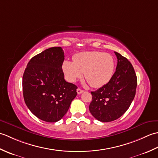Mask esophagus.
Masks as SVG:
<instances>
[{"instance_id": "obj_1", "label": "esophagus", "mask_w": 158, "mask_h": 158, "mask_svg": "<svg viewBox=\"0 0 158 158\" xmlns=\"http://www.w3.org/2000/svg\"><path fill=\"white\" fill-rule=\"evenodd\" d=\"M77 94H81V93L83 92V90H82L81 89H80V88H78L77 89Z\"/></svg>"}]
</instances>
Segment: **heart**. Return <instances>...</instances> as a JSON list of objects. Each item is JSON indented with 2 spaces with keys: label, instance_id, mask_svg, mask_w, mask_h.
Instances as JSON below:
<instances>
[{
  "label": "heart",
  "instance_id": "obj_1",
  "mask_svg": "<svg viewBox=\"0 0 158 158\" xmlns=\"http://www.w3.org/2000/svg\"><path fill=\"white\" fill-rule=\"evenodd\" d=\"M115 66V59L109 53L91 51L77 53L73 57V62L64 60L62 69L69 82H75L83 73L90 85L100 88L111 79Z\"/></svg>",
  "mask_w": 158,
  "mask_h": 158
}]
</instances>
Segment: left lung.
<instances>
[{
    "mask_svg": "<svg viewBox=\"0 0 158 158\" xmlns=\"http://www.w3.org/2000/svg\"><path fill=\"white\" fill-rule=\"evenodd\" d=\"M115 53L117 64L111 79L98 89L91 92L89 111L102 122L119 118L128 109L136 94L137 78L132 64L120 53Z\"/></svg>",
    "mask_w": 158,
    "mask_h": 158,
    "instance_id": "left-lung-1",
    "label": "left lung"
}]
</instances>
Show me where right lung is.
<instances>
[{
	"mask_svg": "<svg viewBox=\"0 0 158 158\" xmlns=\"http://www.w3.org/2000/svg\"><path fill=\"white\" fill-rule=\"evenodd\" d=\"M64 60L62 48L47 49L31 58L23 75L26 105L36 117L47 122L61 119L77 94V87L64 78Z\"/></svg>",
	"mask_w": 158,
	"mask_h": 158,
	"instance_id": "1",
	"label": "right lung"
}]
</instances>
